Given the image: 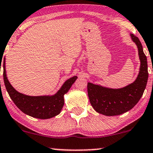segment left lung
I'll list each match as a JSON object with an SVG mask.
<instances>
[{
  "label": "left lung",
  "instance_id": "left-lung-1",
  "mask_svg": "<svg viewBox=\"0 0 153 153\" xmlns=\"http://www.w3.org/2000/svg\"><path fill=\"white\" fill-rule=\"evenodd\" d=\"M130 37L138 48L141 62L135 81L121 88H111L88 83V95L92 106L97 113L104 116H118L131 109L141 99L146 89L148 78L147 58L139 39L131 33Z\"/></svg>",
  "mask_w": 153,
  "mask_h": 153
}]
</instances>
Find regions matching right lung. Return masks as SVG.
<instances>
[{"mask_svg": "<svg viewBox=\"0 0 153 153\" xmlns=\"http://www.w3.org/2000/svg\"><path fill=\"white\" fill-rule=\"evenodd\" d=\"M76 79L77 76H74L66 80L54 95L39 96L24 95L14 89L9 82L6 74L5 58H4L3 79L6 90L15 105L24 114L33 118L49 119L59 114L64 106L65 94L68 93Z\"/></svg>", "mask_w": 153, "mask_h": 153, "instance_id": "add662e5", "label": "right lung"}]
</instances>
